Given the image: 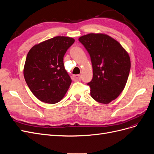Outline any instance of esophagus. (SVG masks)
Returning <instances> with one entry per match:
<instances>
[{"instance_id": "34e87169", "label": "esophagus", "mask_w": 154, "mask_h": 154, "mask_svg": "<svg viewBox=\"0 0 154 154\" xmlns=\"http://www.w3.org/2000/svg\"><path fill=\"white\" fill-rule=\"evenodd\" d=\"M74 81H80L81 80V75H74L72 77Z\"/></svg>"}]
</instances>
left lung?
<instances>
[{"instance_id": "left-lung-1", "label": "left lung", "mask_w": 154, "mask_h": 154, "mask_svg": "<svg viewBox=\"0 0 154 154\" xmlns=\"http://www.w3.org/2000/svg\"><path fill=\"white\" fill-rule=\"evenodd\" d=\"M90 54L93 78L87 83L91 96L101 103L108 104L119 96L127 83L130 59L118 41L102 33H90L79 38Z\"/></svg>"}]
</instances>
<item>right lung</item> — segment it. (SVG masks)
<instances>
[{"mask_svg": "<svg viewBox=\"0 0 154 154\" xmlns=\"http://www.w3.org/2000/svg\"><path fill=\"white\" fill-rule=\"evenodd\" d=\"M74 42L67 36H55L32 47L27 53L24 76L29 89L44 103L61 100L71 85L63 65V57Z\"/></svg>", "mask_w": 154, "mask_h": 154, "instance_id": "add662e5", "label": "right lung"}]
</instances>
